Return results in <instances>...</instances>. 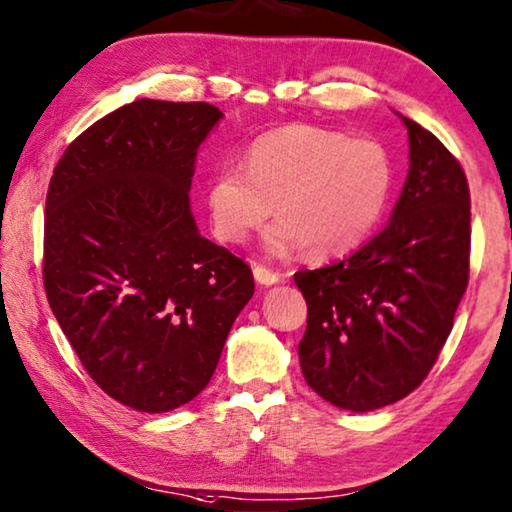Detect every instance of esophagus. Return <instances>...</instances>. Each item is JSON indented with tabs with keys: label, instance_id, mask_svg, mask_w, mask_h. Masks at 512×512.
Masks as SVG:
<instances>
[{
	"label": "esophagus",
	"instance_id": "obj_1",
	"mask_svg": "<svg viewBox=\"0 0 512 512\" xmlns=\"http://www.w3.org/2000/svg\"><path fill=\"white\" fill-rule=\"evenodd\" d=\"M253 275H255V280L259 282V285H264V287L278 285V282H280V273L266 269V266H262V264L253 266Z\"/></svg>",
	"mask_w": 512,
	"mask_h": 512
}]
</instances>
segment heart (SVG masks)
Instances as JSON below:
<instances>
[{"mask_svg":"<svg viewBox=\"0 0 512 512\" xmlns=\"http://www.w3.org/2000/svg\"><path fill=\"white\" fill-rule=\"evenodd\" d=\"M394 184L387 150L314 125H287L250 143L243 168L225 166L207 184L214 234L239 246L271 216V255L303 246L307 255H342L383 216Z\"/></svg>","mask_w":512,"mask_h":512,"instance_id":"b5f03b06","label":"heart"}]
</instances>
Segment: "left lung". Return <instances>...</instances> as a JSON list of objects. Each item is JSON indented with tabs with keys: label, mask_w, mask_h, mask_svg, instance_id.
<instances>
[{
	"label": "left lung",
	"mask_w": 512,
	"mask_h": 512,
	"mask_svg": "<svg viewBox=\"0 0 512 512\" xmlns=\"http://www.w3.org/2000/svg\"><path fill=\"white\" fill-rule=\"evenodd\" d=\"M410 170L392 218L339 262L298 271L303 376L328 403L371 412L421 385L469 280V186L437 136L399 113Z\"/></svg>",
	"instance_id": "8db88e82"
}]
</instances>
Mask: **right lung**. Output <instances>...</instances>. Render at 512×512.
<instances>
[{
  "instance_id": "obj_1",
  "label": "right lung",
  "mask_w": 512,
  "mask_h": 512,
  "mask_svg": "<svg viewBox=\"0 0 512 512\" xmlns=\"http://www.w3.org/2000/svg\"><path fill=\"white\" fill-rule=\"evenodd\" d=\"M221 118L207 102L125 104L68 145L47 191V300L88 376L139 412L196 399L255 294L250 266L191 214Z\"/></svg>"
}]
</instances>
